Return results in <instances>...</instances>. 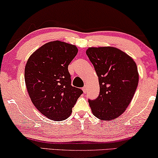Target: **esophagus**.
Wrapping results in <instances>:
<instances>
[{
	"label": "esophagus",
	"instance_id": "obj_1",
	"mask_svg": "<svg viewBox=\"0 0 158 158\" xmlns=\"http://www.w3.org/2000/svg\"><path fill=\"white\" fill-rule=\"evenodd\" d=\"M82 90H83V92H84V94H86V86H84V87L82 88Z\"/></svg>",
	"mask_w": 158,
	"mask_h": 158
}]
</instances>
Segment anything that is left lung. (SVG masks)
I'll return each mask as SVG.
<instances>
[{"label":"left lung","mask_w":158,"mask_h":158,"mask_svg":"<svg viewBox=\"0 0 158 158\" xmlns=\"http://www.w3.org/2000/svg\"><path fill=\"white\" fill-rule=\"evenodd\" d=\"M86 53L98 76L100 89L97 98L89 99L93 114L102 120L117 118L125 111L137 87L136 64L114 47H92Z\"/></svg>","instance_id":"left-lung-1"}]
</instances>
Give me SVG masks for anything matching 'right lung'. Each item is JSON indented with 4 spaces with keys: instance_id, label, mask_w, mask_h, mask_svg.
I'll use <instances>...</instances> for the list:
<instances>
[{
    "instance_id": "add662e5",
    "label": "right lung",
    "mask_w": 158,
    "mask_h": 158,
    "mask_svg": "<svg viewBox=\"0 0 158 158\" xmlns=\"http://www.w3.org/2000/svg\"><path fill=\"white\" fill-rule=\"evenodd\" d=\"M78 52L64 42H48L29 57L25 67V82L29 97L38 110L50 119L69 117L83 91L72 86L68 66Z\"/></svg>"
}]
</instances>
